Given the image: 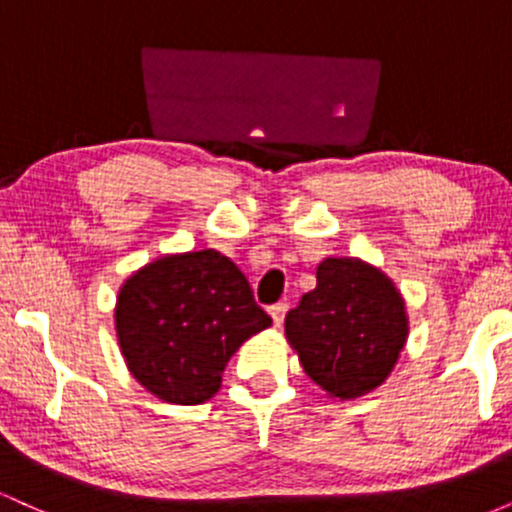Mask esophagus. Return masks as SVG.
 I'll list each match as a JSON object with an SVG mask.
<instances>
[{
    "label": "esophagus",
    "mask_w": 512,
    "mask_h": 512,
    "mask_svg": "<svg viewBox=\"0 0 512 512\" xmlns=\"http://www.w3.org/2000/svg\"><path fill=\"white\" fill-rule=\"evenodd\" d=\"M269 315H272L274 327H279L281 322H284V315H286V303H274V305H269Z\"/></svg>",
    "instance_id": "34e87169"
}]
</instances>
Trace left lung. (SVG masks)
<instances>
[{
  "mask_svg": "<svg viewBox=\"0 0 512 512\" xmlns=\"http://www.w3.org/2000/svg\"><path fill=\"white\" fill-rule=\"evenodd\" d=\"M409 317L387 274L358 257L317 264V286L286 315V339L308 378L330 397L383 385L407 344Z\"/></svg>",
  "mask_w": 512,
  "mask_h": 512,
  "instance_id": "obj_1",
  "label": "left lung"
}]
</instances>
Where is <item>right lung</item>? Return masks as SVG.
I'll return each instance as SVG.
<instances>
[{
  "instance_id": "obj_1",
  "label": "right lung",
  "mask_w": 512,
  "mask_h": 512,
  "mask_svg": "<svg viewBox=\"0 0 512 512\" xmlns=\"http://www.w3.org/2000/svg\"><path fill=\"white\" fill-rule=\"evenodd\" d=\"M269 325L245 274L216 250L158 257L117 293L115 330L129 373L170 404L214 397L240 344Z\"/></svg>"
}]
</instances>
